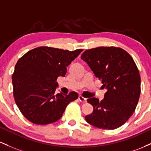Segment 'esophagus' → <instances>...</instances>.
I'll return each instance as SVG.
<instances>
[{"label":"esophagus","mask_w":151,"mask_h":151,"mask_svg":"<svg viewBox=\"0 0 151 151\" xmlns=\"http://www.w3.org/2000/svg\"><path fill=\"white\" fill-rule=\"evenodd\" d=\"M78 99L81 103H86V102H87V99H86V98H85L84 97H83L82 96H78Z\"/></svg>","instance_id":"esophagus-1"}]
</instances>
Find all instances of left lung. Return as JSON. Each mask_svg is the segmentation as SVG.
Listing matches in <instances>:
<instances>
[{
    "label": "left lung",
    "instance_id": "obj_1",
    "mask_svg": "<svg viewBox=\"0 0 151 151\" xmlns=\"http://www.w3.org/2000/svg\"><path fill=\"white\" fill-rule=\"evenodd\" d=\"M81 58L107 90L101 101L88 99L93 111L85 117L86 121L101 129L123 126L135 111L140 94V76L133 58L117 47L89 49Z\"/></svg>",
    "mask_w": 151,
    "mask_h": 151
}]
</instances>
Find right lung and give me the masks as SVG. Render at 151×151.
I'll list each match as a JSON object with an SVG mask.
<instances>
[{"mask_svg": "<svg viewBox=\"0 0 151 151\" xmlns=\"http://www.w3.org/2000/svg\"><path fill=\"white\" fill-rule=\"evenodd\" d=\"M82 51L38 47L18 60L12 76L13 96L28 121L38 125L54 123L61 118L68 105L78 98L76 92L56 94L55 90L58 78L65 77L66 67Z\"/></svg>", "mask_w": 151, "mask_h": 151, "instance_id": "1", "label": "right lung"}]
</instances>
